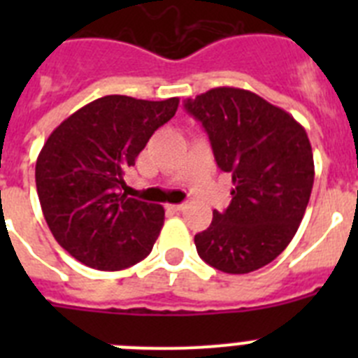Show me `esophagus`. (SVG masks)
<instances>
[{
  "label": "esophagus",
  "instance_id": "34e87169",
  "mask_svg": "<svg viewBox=\"0 0 358 358\" xmlns=\"http://www.w3.org/2000/svg\"><path fill=\"white\" fill-rule=\"evenodd\" d=\"M185 208H186V204H169V206H166V210L177 213V211H182Z\"/></svg>",
  "mask_w": 358,
  "mask_h": 358
}]
</instances>
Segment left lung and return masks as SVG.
Returning <instances> with one entry per match:
<instances>
[{
  "instance_id": "1",
  "label": "left lung",
  "mask_w": 358,
  "mask_h": 358,
  "mask_svg": "<svg viewBox=\"0 0 358 358\" xmlns=\"http://www.w3.org/2000/svg\"><path fill=\"white\" fill-rule=\"evenodd\" d=\"M185 109L202 123L235 186L229 206L195 235V248L222 273H252L285 251L301 224L314 186L308 136L287 110L238 87L188 98Z\"/></svg>"
}]
</instances>
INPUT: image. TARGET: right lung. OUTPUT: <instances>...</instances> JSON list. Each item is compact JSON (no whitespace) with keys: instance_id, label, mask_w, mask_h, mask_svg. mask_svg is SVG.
<instances>
[{"instance_id":"right-lung-1","label":"right lung","mask_w":358,"mask_h":358,"mask_svg":"<svg viewBox=\"0 0 358 358\" xmlns=\"http://www.w3.org/2000/svg\"><path fill=\"white\" fill-rule=\"evenodd\" d=\"M177 106L179 98L150 102L109 94L50 134L36 163L37 195L52 235L75 260L122 271L152 251L164 210L122 194L123 176Z\"/></svg>"}]
</instances>
